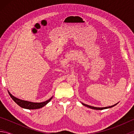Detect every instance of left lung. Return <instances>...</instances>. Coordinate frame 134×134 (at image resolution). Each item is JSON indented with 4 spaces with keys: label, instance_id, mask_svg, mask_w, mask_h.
Instances as JSON below:
<instances>
[{
    "label": "left lung",
    "instance_id": "8db88e82",
    "mask_svg": "<svg viewBox=\"0 0 134 134\" xmlns=\"http://www.w3.org/2000/svg\"><path fill=\"white\" fill-rule=\"evenodd\" d=\"M118 103H119V102H118ZM118 103H116V104H115V105H112V106H108V107H104V108H97V107H94V106H89V105H86V104L83 103H82V102H81V104H82L83 105L86 106V107L89 108H90V109H95V110H103V109H109V108H112V107H113V106H116V105H117V104Z\"/></svg>",
    "mask_w": 134,
    "mask_h": 134
}]
</instances>
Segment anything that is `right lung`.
Instances as JSON below:
<instances>
[{
	"mask_svg": "<svg viewBox=\"0 0 134 134\" xmlns=\"http://www.w3.org/2000/svg\"><path fill=\"white\" fill-rule=\"evenodd\" d=\"M8 93H9V94L10 96L11 97V98L13 99V100L14 101L17 105H19L20 107L24 109H40L44 107V106L46 105L47 103L50 102V100L53 97V96L51 97L49 99L47 100V101L43 102L35 103V102H31L19 99L17 98V97H15L14 96H13V95L9 91H8Z\"/></svg>",
	"mask_w": 134,
	"mask_h": 134,
	"instance_id": "right-lung-1",
	"label": "right lung"
}]
</instances>
